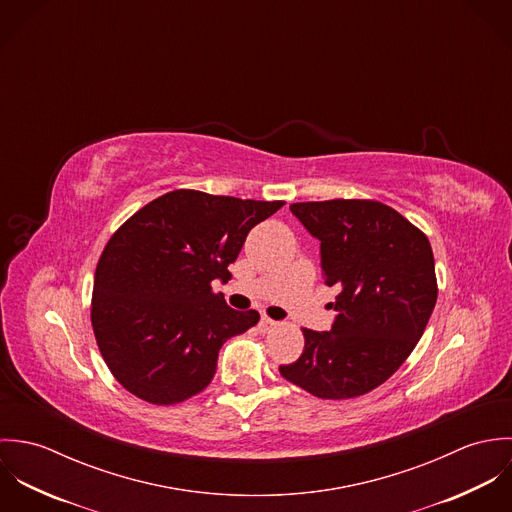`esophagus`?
Segmentation results:
<instances>
[{
	"label": "esophagus",
	"instance_id": "34e87169",
	"mask_svg": "<svg viewBox=\"0 0 512 512\" xmlns=\"http://www.w3.org/2000/svg\"><path fill=\"white\" fill-rule=\"evenodd\" d=\"M276 325H278V323H276L274 319L262 315V319H260V323H258V329H260V333H268V331H272Z\"/></svg>",
	"mask_w": 512,
	"mask_h": 512
}]
</instances>
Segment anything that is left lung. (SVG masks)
<instances>
[{
    "label": "left lung",
    "instance_id": "obj_1",
    "mask_svg": "<svg viewBox=\"0 0 512 512\" xmlns=\"http://www.w3.org/2000/svg\"><path fill=\"white\" fill-rule=\"evenodd\" d=\"M321 242L325 284L335 286L331 331L303 329L305 347L286 380L325 400L363 396L388 380L418 345L438 299L428 236L378 201L293 203Z\"/></svg>",
    "mask_w": 512,
    "mask_h": 512
}]
</instances>
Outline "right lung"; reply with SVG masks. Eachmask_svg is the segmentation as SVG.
Here are the masks:
<instances>
[{"instance_id": "obj_1", "label": "right lung", "mask_w": 512, "mask_h": 512, "mask_svg": "<svg viewBox=\"0 0 512 512\" xmlns=\"http://www.w3.org/2000/svg\"><path fill=\"white\" fill-rule=\"evenodd\" d=\"M282 207L177 189L112 234L90 319L104 363L128 392L169 406L209 386L226 339L260 321L254 309L228 307L211 284L228 280L248 232Z\"/></svg>"}]
</instances>
